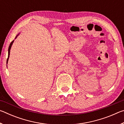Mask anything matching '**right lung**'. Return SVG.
<instances>
[{
	"label": "right lung",
	"mask_w": 124,
	"mask_h": 124,
	"mask_svg": "<svg viewBox=\"0 0 124 124\" xmlns=\"http://www.w3.org/2000/svg\"><path fill=\"white\" fill-rule=\"evenodd\" d=\"M14 40L12 41L11 42V43H10V44L9 45V49H8V59H7V62L8 63V60H9V55H10V49H11V46L12 45V44H13V42H14Z\"/></svg>",
	"instance_id": "add662e5"
}]
</instances>
